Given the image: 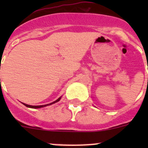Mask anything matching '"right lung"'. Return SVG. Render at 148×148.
I'll return each instance as SVG.
<instances>
[{"mask_svg":"<svg viewBox=\"0 0 148 148\" xmlns=\"http://www.w3.org/2000/svg\"><path fill=\"white\" fill-rule=\"evenodd\" d=\"M61 98H62V97H59V99H56V101H54V102H53L50 103V104H44V105L32 106V105H29V104H25V103H23V104H24V105L26 106V107H30V108H34V109L41 108V107H46V106H48V105H51V104H54V103H56V102H59V101L60 100V99H61Z\"/></svg>","mask_w":148,"mask_h":148,"instance_id":"right-lung-1","label":"right lung"}]
</instances>
